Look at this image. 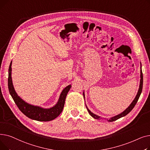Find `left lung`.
Listing matches in <instances>:
<instances>
[{
    "instance_id": "left-lung-1",
    "label": "left lung",
    "mask_w": 150,
    "mask_h": 150,
    "mask_svg": "<svg viewBox=\"0 0 150 150\" xmlns=\"http://www.w3.org/2000/svg\"><path fill=\"white\" fill-rule=\"evenodd\" d=\"M142 87H143V74H142V69H141V70H140V82L139 89V91H138V92H137V96H136V98H134V100H133V101L132 102L131 104L129 105V106L127 109H126L125 111H124L122 113H121V114H119V115H116V116H115V117H114L111 118V119H109L108 120L109 122H114V121H115V120H117V119H120V118H121V117H124V116H125V115H127L129 112H130L132 111V109L134 108V107L135 106V105H136V103H137V101H138V100H139V97H140V94H141V93H142ZM83 96H84V93H83ZM86 108H87V106H86ZM87 109H88V112L89 113V114H90L92 117H93L94 119H100V117H99V116H98V115H96V114H93L92 112H91V111H90V110L88 109V108H87Z\"/></svg>"
}]
</instances>
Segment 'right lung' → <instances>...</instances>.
Instances as JSON below:
<instances>
[{
  "label": "right lung",
  "mask_w": 150,
  "mask_h": 150,
  "mask_svg": "<svg viewBox=\"0 0 150 150\" xmlns=\"http://www.w3.org/2000/svg\"><path fill=\"white\" fill-rule=\"evenodd\" d=\"M8 85L10 95L20 111L30 119L41 122L52 120L61 113L64 106L67 94L71 88V85H69L63 89L57 104L52 108L43 109L38 106L30 105L22 100L14 91L11 80V62L8 69Z\"/></svg>",
  "instance_id": "right-lung-1"
}]
</instances>
